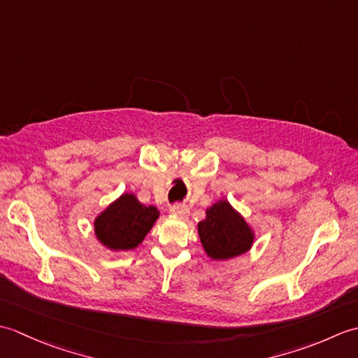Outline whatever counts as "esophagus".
<instances>
[{
	"label": "esophagus",
	"mask_w": 358,
	"mask_h": 358,
	"mask_svg": "<svg viewBox=\"0 0 358 358\" xmlns=\"http://www.w3.org/2000/svg\"><path fill=\"white\" fill-rule=\"evenodd\" d=\"M171 214L178 218H187L189 208L185 204H173V206H171Z\"/></svg>",
	"instance_id": "1"
}]
</instances>
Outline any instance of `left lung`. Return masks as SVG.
<instances>
[{
  "instance_id": "8db88e82",
  "label": "left lung",
  "mask_w": 358,
  "mask_h": 358,
  "mask_svg": "<svg viewBox=\"0 0 358 358\" xmlns=\"http://www.w3.org/2000/svg\"><path fill=\"white\" fill-rule=\"evenodd\" d=\"M196 229L204 252L217 262L246 254L255 241L252 227L224 199L206 209V218L196 224Z\"/></svg>"
}]
</instances>
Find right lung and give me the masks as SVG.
Listing matches in <instances>:
<instances>
[{"instance_id":"right-lung-1","label":"right lung","mask_w":358,"mask_h":358,"mask_svg":"<svg viewBox=\"0 0 358 358\" xmlns=\"http://www.w3.org/2000/svg\"><path fill=\"white\" fill-rule=\"evenodd\" d=\"M159 210L146 206L135 194L124 192L103 209L94 220L96 240L112 252L138 248L154 227Z\"/></svg>"}]
</instances>
